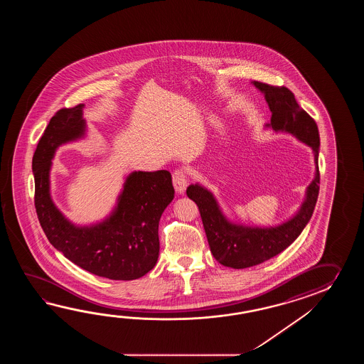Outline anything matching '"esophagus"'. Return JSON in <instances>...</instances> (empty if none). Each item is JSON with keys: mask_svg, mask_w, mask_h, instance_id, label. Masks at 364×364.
<instances>
[{"mask_svg": "<svg viewBox=\"0 0 364 364\" xmlns=\"http://www.w3.org/2000/svg\"><path fill=\"white\" fill-rule=\"evenodd\" d=\"M187 178H188L187 171L183 168H179V169L174 171V173H173V185H174V188H176L177 193H185L187 181H188Z\"/></svg>", "mask_w": 364, "mask_h": 364, "instance_id": "1", "label": "esophagus"}]
</instances>
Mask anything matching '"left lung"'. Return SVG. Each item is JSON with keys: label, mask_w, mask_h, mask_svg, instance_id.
Masks as SVG:
<instances>
[{"label": "left lung", "mask_w": 364, "mask_h": 364, "mask_svg": "<svg viewBox=\"0 0 364 364\" xmlns=\"http://www.w3.org/2000/svg\"><path fill=\"white\" fill-rule=\"evenodd\" d=\"M265 96L272 112L271 124L274 132L293 134L314 151L316 173L307 188L306 200L296 216L276 228H250L229 223L217 205L213 195L199 185L187 187L186 193L196 203L207 234L209 247L217 262L234 269H243L269 260L289 247L302 232L314 213L318 196V146L320 136L315 119L299 107L294 93L284 85L254 82Z\"/></svg>", "instance_id": "1"}]
</instances>
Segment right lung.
Listing matches in <instances>:
<instances>
[{
	"label": "right lung",
	"instance_id": "1",
	"mask_svg": "<svg viewBox=\"0 0 364 364\" xmlns=\"http://www.w3.org/2000/svg\"><path fill=\"white\" fill-rule=\"evenodd\" d=\"M83 107L60 109L38 143L32 159L38 218L49 242L82 269L109 279H139L159 257V221L174 198L171 174L134 171L108 220L90 228L69 223L50 199L49 171L55 148L85 135Z\"/></svg>",
	"mask_w": 364,
	"mask_h": 364
}]
</instances>
